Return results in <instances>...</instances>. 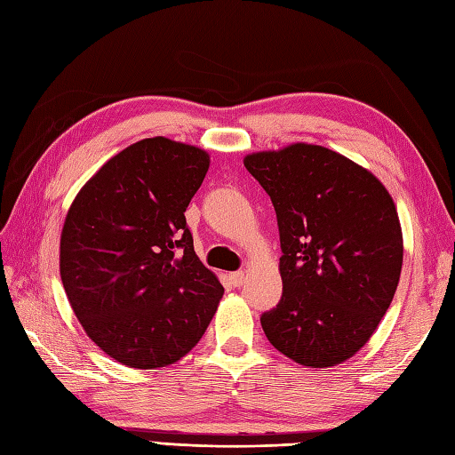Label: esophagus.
Returning a JSON list of instances; mask_svg holds the SVG:
<instances>
[{"label":"esophagus","mask_w":455,"mask_h":455,"mask_svg":"<svg viewBox=\"0 0 455 455\" xmlns=\"http://www.w3.org/2000/svg\"><path fill=\"white\" fill-rule=\"evenodd\" d=\"M229 283L234 284V286H241V284L245 283V273H243V271L231 273V275H229Z\"/></svg>","instance_id":"obj_1"}]
</instances>
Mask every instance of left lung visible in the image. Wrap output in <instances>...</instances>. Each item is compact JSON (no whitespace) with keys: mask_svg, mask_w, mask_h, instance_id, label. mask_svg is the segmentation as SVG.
Instances as JSON below:
<instances>
[{"mask_svg":"<svg viewBox=\"0 0 455 455\" xmlns=\"http://www.w3.org/2000/svg\"><path fill=\"white\" fill-rule=\"evenodd\" d=\"M243 164L271 196L283 249V296L261 316L267 339L306 367L344 363L373 336L401 279L391 194L320 145L253 153Z\"/></svg>","mask_w":455,"mask_h":455,"instance_id":"1","label":"left lung"}]
</instances>
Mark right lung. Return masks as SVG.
<instances>
[{"label":"right lung","mask_w":455,"mask_h":455,"mask_svg":"<svg viewBox=\"0 0 455 455\" xmlns=\"http://www.w3.org/2000/svg\"><path fill=\"white\" fill-rule=\"evenodd\" d=\"M198 147L151 137L101 166L60 235V279L88 338L119 363L166 367L198 344L224 286L194 253L188 204L208 172Z\"/></svg>","instance_id":"right-lung-1"}]
</instances>
